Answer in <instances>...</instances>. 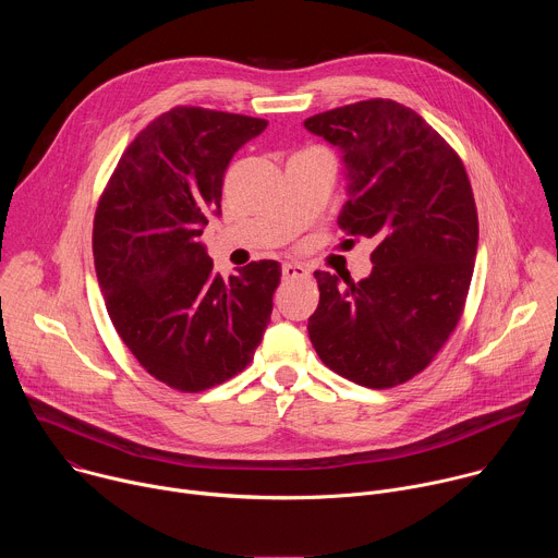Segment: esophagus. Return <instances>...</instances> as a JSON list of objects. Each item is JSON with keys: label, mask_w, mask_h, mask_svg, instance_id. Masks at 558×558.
<instances>
[{"label": "esophagus", "mask_w": 558, "mask_h": 558, "mask_svg": "<svg viewBox=\"0 0 558 558\" xmlns=\"http://www.w3.org/2000/svg\"><path fill=\"white\" fill-rule=\"evenodd\" d=\"M308 271L302 267V265H298V263H284L282 265V278L284 280H295V278H304Z\"/></svg>", "instance_id": "esophagus-1"}]
</instances>
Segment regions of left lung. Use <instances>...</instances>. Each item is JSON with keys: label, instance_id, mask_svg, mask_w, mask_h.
<instances>
[{"label": "left lung", "instance_id": "1", "mask_svg": "<svg viewBox=\"0 0 558 558\" xmlns=\"http://www.w3.org/2000/svg\"><path fill=\"white\" fill-rule=\"evenodd\" d=\"M304 128L342 154L340 229L377 243L360 282L315 271L311 344L360 386L404 384L430 364L463 311L480 241L468 174L417 112L390 99L315 114Z\"/></svg>", "mask_w": 558, "mask_h": 558}]
</instances>
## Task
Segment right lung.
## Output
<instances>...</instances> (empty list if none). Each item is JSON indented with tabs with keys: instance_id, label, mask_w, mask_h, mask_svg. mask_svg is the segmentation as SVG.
<instances>
[{
	"instance_id": "right-lung-1",
	"label": "right lung",
	"mask_w": 558,
	"mask_h": 558,
	"mask_svg": "<svg viewBox=\"0 0 558 558\" xmlns=\"http://www.w3.org/2000/svg\"><path fill=\"white\" fill-rule=\"evenodd\" d=\"M265 128L174 108L128 145L97 207L93 252L110 320L149 375L185 392L241 373L271 320L280 265L222 278L201 241L207 218L220 216L229 161Z\"/></svg>"
}]
</instances>
